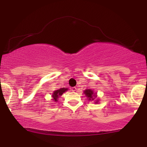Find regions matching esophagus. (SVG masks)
<instances>
[{"mask_svg": "<svg viewBox=\"0 0 147 147\" xmlns=\"http://www.w3.org/2000/svg\"><path fill=\"white\" fill-rule=\"evenodd\" d=\"M77 88H76V87H72V91H76V90H77Z\"/></svg>", "mask_w": 147, "mask_h": 147, "instance_id": "34e87169", "label": "esophagus"}]
</instances>
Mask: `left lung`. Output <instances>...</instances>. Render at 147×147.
I'll return each instance as SVG.
<instances>
[{
  "label": "left lung",
  "instance_id": "1",
  "mask_svg": "<svg viewBox=\"0 0 147 147\" xmlns=\"http://www.w3.org/2000/svg\"><path fill=\"white\" fill-rule=\"evenodd\" d=\"M84 93H85V95H86V97H88V99H90H90H92V100H93L94 99H92V95H93V92H92V90H86L85 92H84ZM97 102H96V103H97Z\"/></svg>",
  "mask_w": 147,
  "mask_h": 147
}]
</instances>
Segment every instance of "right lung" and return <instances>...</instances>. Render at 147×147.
<instances>
[{
  "label": "right lung",
  "instance_id": "1",
  "mask_svg": "<svg viewBox=\"0 0 147 147\" xmlns=\"http://www.w3.org/2000/svg\"><path fill=\"white\" fill-rule=\"evenodd\" d=\"M67 90H68L67 88H61L59 90H55V92H53V95H52V97H53V99H53L54 101H55V102H57V99H58L61 95H62V94H63L64 92H65Z\"/></svg>",
  "mask_w": 147,
  "mask_h": 147
}]
</instances>
